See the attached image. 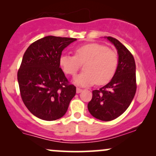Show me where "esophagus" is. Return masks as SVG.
Wrapping results in <instances>:
<instances>
[{"label": "esophagus", "mask_w": 156, "mask_h": 156, "mask_svg": "<svg viewBox=\"0 0 156 156\" xmlns=\"http://www.w3.org/2000/svg\"><path fill=\"white\" fill-rule=\"evenodd\" d=\"M81 91H82V89H80V88H79V87H77V88H76V92L77 93L81 92Z\"/></svg>", "instance_id": "obj_1"}]
</instances>
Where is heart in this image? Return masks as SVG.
I'll return each mask as SVG.
<instances>
[{
  "label": "heart",
  "mask_w": 156,
  "mask_h": 156,
  "mask_svg": "<svg viewBox=\"0 0 156 156\" xmlns=\"http://www.w3.org/2000/svg\"><path fill=\"white\" fill-rule=\"evenodd\" d=\"M84 72L75 78L78 85L87 87L94 83L103 85L114 78L119 67L117 52L101 43H89L78 46L75 55L62 54L59 64L64 73L75 76L81 64H85Z\"/></svg>",
  "instance_id": "1"
}]
</instances>
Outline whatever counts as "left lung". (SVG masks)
<instances>
[{"mask_svg": "<svg viewBox=\"0 0 156 156\" xmlns=\"http://www.w3.org/2000/svg\"><path fill=\"white\" fill-rule=\"evenodd\" d=\"M107 39L117 48L119 67L112 80L98 90L92 92L88 103L89 112L96 119L111 121L124 113L133 101L136 91V64L132 53L112 37Z\"/></svg>", "mask_w": 156, "mask_h": 156, "instance_id": "8db88e82", "label": "left lung"}]
</instances>
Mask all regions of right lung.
Returning <instances> with one entry per match:
<instances>
[{
  "label": "right lung",
  "instance_id": "right-lung-1",
  "mask_svg": "<svg viewBox=\"0 0 156 156\" xmlns=\"http://www.w3.org/2000/svg\"><path fill=\"white\" fill-rule=\"evenodd\" d=\"M75 38L48 36L35 41L23 55L17 72L23 102L34 115L56 120L67 112L76 87L69 83L60 67L59 58Z\"/></svg>",
  "mask_w": 156,
  "mask_h": 156
}]
</instances>
